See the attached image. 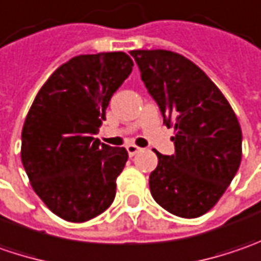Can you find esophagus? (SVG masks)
Returning a JSON list of instances; mask_svg holds the SVG:
<instances>
[{
    "label": "esophagus",
    "instance_id": "obj_1",
    "mask_svg": "<svg viewBox=\"0 0 261 261\" xmlns=\"http://www.w3.org/2000/svg\"><path fill=\"white\" fill-rule=\"evenodd\" d=\"M140 150H142V149H140V147H137L136 144H128V146H127V152H128L130 156H134L136 153H139Z\"/></svg>",
    "mask_w": 261,
    "mask_h": 261
}]
</instances>
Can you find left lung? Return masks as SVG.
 <instances>
[{"mask_svg":"<svg viewBox=\"0 0 261 261\" xmlns=\"http://www.w3.org/2000/svg\"><path fill=\"white\" fill-rule=\"evenodd\" d=\"M166 127L174 125V154H158L149 176L154 201L179 218L209 212L237 174L243 133L235 112L206 73L172 51H131Z\"/></svg>","mask_w":261,"mask_h":261,"instance_id":"1","label":"left lung"}]
</instances>
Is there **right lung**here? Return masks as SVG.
Listing matches in <instances>:
<instances>
[{"label":"right lung","instance_id":"right-lung-1","mask_svg":"<svg viewBox=\"0 0 261 261\" xmlns=\"http://www.w3.org/2000/svg\"><path fill=\"white\" fill-rule=\"evenodd\" d=\"M133 65L125 52L74 57L52 73L29 109L21 162L35 193L65 221H89L115 198L128 153L93 136Z\"/></svg>","mask_w":261,"mask_h":261}]
</instances>
